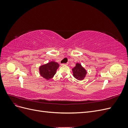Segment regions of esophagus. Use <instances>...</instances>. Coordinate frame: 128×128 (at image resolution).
Returning <instances> with one entry per match:
<instances>
[{
    "instance_id": "34e87169",
    "label": "esophagus",
    "mask_w": 128,
    "mask_h": 128,
    "mask_svg": "<svg viewBox=\"0 0 128 128\" xmlns=\"http://www.w3.org/2000/svg\"><path fill=\"white\" fill-rule=\"evenodd\" d=\"M68 64V63H67V64H61V66H64V65H67Z\"/></svg>"
}]
</instances>
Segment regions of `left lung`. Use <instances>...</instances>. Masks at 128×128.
Segmentation results:
<instances>
[{
	"label": "left lung",
	"mask_w": 128,
	"mask_h": 128,
	"mask_svg": "<svg viewBox=\"0 0 128 128\" xmlns=\"http://www.w3.org/2000/svg\"><path fill=\"white\" fill-rule=\"evenodd\" d=\"M74 77L78 80H82L86 74V71L80 64H76V66L72 69Z\"/></svg>",
	"instance_id": "left-lung-1"
}]
</instances>
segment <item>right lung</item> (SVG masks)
I'll list each match as a JSON object with an SVG mask.
<instances>
[{"mask_svg":"<svg viewBox=\"0 0 128 128\" xmlns=\"http://www.w3.org/2000/svg\"><path fill=\"white\" fill-rule=\"evenodd\" d=\"M59 67V65L58 63L53 61L50 62L40 67V74L45 79L49 80L56 74V71Z\"/></svg>","mask_w":128,"mask_h":128,"instance_id":"add662e5","label":"right lung"}]
</instances>
